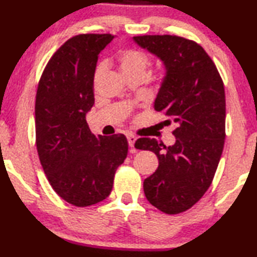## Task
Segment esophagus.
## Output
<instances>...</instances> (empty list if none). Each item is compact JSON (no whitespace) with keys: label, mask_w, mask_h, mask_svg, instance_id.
I'll list each match as a JSON object with an SVG mask.
<instances>
[{"label":"esophagus","mask_w":257,"mask_h":257,"mask_svg":"<svg viewBox=\"0 0 257 257\" xmlns=\"http://www.w3.org/2000/svg\"><path fill=\"white\" fill-rule=\"evenodd\" d=\"M137 140V137L133 136V135H127V142H128V146L130 147H133L135 146V143Z\"/></svg>","instance_id":"34e87169"}]
</instances>
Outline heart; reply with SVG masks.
I'll list each match as a JSON object with an SVG mask.
<instances>
[{
  "mask_svg": "<svg viewBox=\"0 0 257 257\" xmlns=\"http://www.w3.org/2000/svg\"><path fill=\"white\" fill-rule=\"evenodd\" d=\"M119 69L122 75L125 77L130 76H140L145 78L149 71L150 66L152 65V59L145 52L137 50V49H126V50L121 51L117 57ZM104 63H99L97 65L96 71H94V79L99 78V76L104 71ZM166 77L165 71H160L157 73L156 78L158 82H163Z\"/></svg>",
  "mask_w": 257,
  "mask_h": 257,
  "instance_id": "1",
  "label": "heart"
}]
</instances>
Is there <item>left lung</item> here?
I'll use <instances>...</instances> for the list:
<instances>
[{
    "mask_svg": "<svg viewBox=\"0 0 257 257\" xmlns=\"http://www.w3.org/2000/svg\"><path fill=\"white\" fill-rule=\"evenodd\" d=\"M157 55L167 73L154 108L175 124V144L139 138L138 150L157 154L159 166L144 181L151 205L163 213L192 208L212 184L226 138V96L216 65L201 45L175 35L133 37Z\"/></svg>",
    "mask_w": 257,
    "mask_h": 257,
    "instance_id": "left-lung-1",
    "label": "left lung"
}]
</instances>
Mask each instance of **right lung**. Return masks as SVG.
Here are the masks:
<instances>
[{"instance_id": "obj_1", "label": "right lung", "mask_w": 257, "mask_h": 257, "mask_svg": "<svg viewBox=\"0 0 257 257\" xmlns=\"http://www.w3.org/2000/svg\"><path fill=\"white\" fill-rule=\"evenodd\" d=\"M114 36L79 34L49 59L35 101L36 147L49 184L76 207L110 195L113 177L127 156L124 135L94 136L85 115L94 104L98 55Z\"/></svg>"}]
</instances>
